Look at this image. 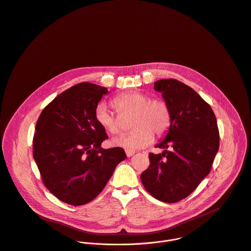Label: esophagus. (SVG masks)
<instances>
[{
	"label": "esophagus",
	"mask_w": 251,
	"mask_h": 251,
	"mask_svg": "<svg viewBox=\"0 0 251 251\" xmlns=\"http://www.w3.org/2000/svg\"><path fill=\"white\" fill-rule=\"evenodd\" d=\"M126 154L127 157H131V156H133L135 154V152L132 151V150H126Z\"/></svg>",
	"instance_id": "34e87169"
}]
</instances>
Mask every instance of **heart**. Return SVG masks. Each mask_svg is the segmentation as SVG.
<instances>
[{
  "mask_svg": "<svg viewBox=\"0 0 251 251\" xmlns=\"http://www.w3.org/2000/svg\"><path fill=\"white\" fill-rule=\"evenodd\" d=\"M115 114L110 108L101 103L95 109L97 124L108 133L122 134L126 128V122L130 120V126L134 128L127 135L114 140V144L127 150L142 148L156 137L164 136L171 124V111L166 101L152 99L141 91H129L118 95L112 100Z\"/></svg>",
  "mask_w": 251,
  "mask_h": 251,
  "instance_id": "heart-1",
  "label": "heart"
}]
</instances>
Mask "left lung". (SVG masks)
<instances>
[{
	"label": "left lung",
	"mask_w": 251,
	"mask_h": 251,
	"mask_svg": "<svg viewBox=\"0 0 251 251\" xmlns=\"http://www.w3.org/2000/svg\"><path fill=\"white\" fill-rule=\"evenodd\" d=\"M154 85L163 93L172 118L166 138L156 146L165 151L149 154L150 166L140 177L155 199L177 202L210 172L219 149V130L210 105L192 87L175 79Z\"/></svg>",
	"instance_id": "1"
}]
</instances>
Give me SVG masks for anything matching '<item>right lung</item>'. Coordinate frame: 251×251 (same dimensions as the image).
I'll list each match as a JSON object with an SVG mask.
<instances>
[{
    "label": "right lung",
    "instance_id": "obj_1",
    "mask_svg": "<svg viewBox=\"0 0 251 251\" xmlns=\"http://www.w3.org/2000/svg\"><path fill=\"white\" fill-rule=\"evenodd\" d=\"M107 92L97 84H76L48 104L36 124L33 157L43 183L71 205L95 199L126 158L123 148H101L108 136L94 114Z\"/></svg>",
    "mask_w": 251,
    "mask_h": 251
}]
</instances>
